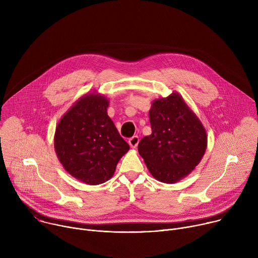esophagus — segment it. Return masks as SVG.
<instances>
[{"mask_svg":"<svg viewBox=\"0 0 258 258\" xmlns=\"http://www.w3.org/2000/svg\"><path fill=\"white\" fill-rule=\"evenodd\" d=\"M139 137L138 136H134V137H132L130 140H128V144H130V146L132 147V148H137V146H138V144H139Z\"/></svg>","mask_w":258,"mask_h":258,"instance_id":"obj_1","label":"esophagus"}]
</instances>
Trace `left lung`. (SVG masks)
<instances>
[{"mask_svg":"<svg viewBox=\"0 0 258 258\" xmlns=\"http://www.w3.org/2000/svg\"><path fill=\"white\" fill-rule=\"evenodd\" d=\"M149 117L152 134L140 141L139 153L157 180L176 182L201 161L207 147L206 131L175 92L153 101Z\"/></svg>","mask_w":258,"mask_h":258,"instance_id":"obj_1","label":"left lung"}]
</instances>
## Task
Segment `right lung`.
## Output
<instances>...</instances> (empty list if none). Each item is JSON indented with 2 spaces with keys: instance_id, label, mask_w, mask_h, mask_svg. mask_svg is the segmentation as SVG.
I'll return each mask as SVG.
<instances>
[{
  "instance_id": "right-lung-1",
  "label": "right lung",
  "mask_w": 258,
  "mask_h": 258,
  "mask_svg": "<svg viewBox=\"0 0 258 258\" xmlns=\"http://www.w3.org/2000/svg\"><path fill=\"white\" fill-rule=\"evenodd\" d=\"M108 105L106 97L86 94L62 116L55 132L59 161L73 177L89 185L111 178L130 149L107 114Z\"/></svg>"
}]
</instances>
